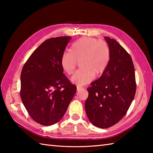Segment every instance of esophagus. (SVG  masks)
<instances>
[{
	"instance_id": "34e87169",
	"label": "esophagus",
	"mask_w": 153,
	"mask_h": 153,
	"mask_svg": "<svg viewBox=\"0 0 153 153\" xmlns=\"http://www.w3.org/2000/svg\"><path fill=\"white\" fill-rule=\"evenodd\" d=\"M83 88V87H79V86H77V91H79L80 89H82Z\"/></svg>"
}]
</instances>
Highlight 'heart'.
Returning <instances> with one entry per match:
<instances>
[{
    "mask_svg": "<svg viewBox=\"0 0 153 153\" xmlns=\"http://www.w3.org/2000/svg\"><path fill=\"white\" fill-rule=\"evenodd\" d=\"M110 48L106 41L91 37L79 39L71 45L70 51L64 52L60 65L68 75L74 72L77 62L81 69L71 77V82L82 86L92 82L94 77L102 74L110 62Z\"/></svg>",
    "mask_w": 153,
    "mask_h": 153,
    "instance_id": "1",
    "label": "heart"
}]
</instances>
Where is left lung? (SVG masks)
<instances>
[{
	"label": "left lung",
	"mask_w": 153,
	"mask_h": 153,
	"mask_svg": "<svg viewBox=\"0 0 153 153\" xmlns=\"http://www.w3.org/2000/svg\"><path fill=\"white\" fill-rule=\"evenodd\" d=\"M105 39L110 48V62L101 76L87 88L89 96L85 103L91 123L102 129L116 124L126 115L136 91L130 55L115 39Z\"/></svg>",
	"instance_id": "8db88e82"
}]
</instances>
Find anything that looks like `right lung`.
Here are the masks:
<instances>
[{"label":"right lung","instance_id":"add662e5","mask_svg":"<svg viewBox=\"0 0 153 153\" xmlns=\"http://www.w3.org/2000/svg\"><path fill=\"white\" fill-rule=\"evenodd\" d=\"M71 37L44 41L22 68L20 96L34 121L43 126L59 122L66 112L77 87L63 74L60 58Z\"/></svg>","mask_w":153,"mask_h":153}]
</instances>
